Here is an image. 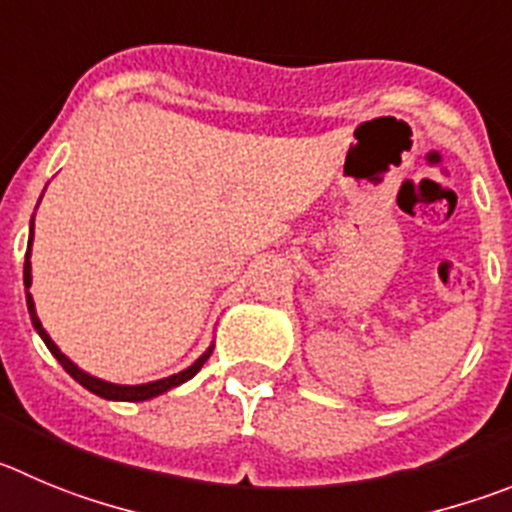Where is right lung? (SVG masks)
I'll return each instance as SVG.
<instances>
[{
    "mask_svg": "<svg viewBox=\"0 0 512 512\" xmlns=\"http://www.w3.org/2000/svg\"><path fill=\"white\" fill-rule=\"evenodd\" d=\"M32 227L35 224H30V247H32ZM30 247H27V255H25V295H27V310H30V318H32V326H35V331L40 333V338L45 341V346L50 348L52 356L60 361V366L65 371H68L70 376H73L75 381H78L80 386H85L88 391H93L95 396H100V399H108V401H146V399H154V396L164 394V391L174 389V386H181L184 381H189L191 376H197V371L202 369L204 361H207L209 356H212V346L207 348V353H202V356L194 361V364L189 366V369L179 371V374L169 376V379H159V381H148V384H138V386H126V384H111V381H103V379H95V376L85 374L83 369H78V366L70 361L65 353L60 351V348L55 346V341H52L50 336H47V331L42 328L40 318H37V310H35V300H32V295L27 293L32 285V265H30Z\"/></svg>",
    "mask_w": 512,
    "mask_h": 512,
    "instance_id": "add662e5",
    "label": "right lung"
}]
</instances>
